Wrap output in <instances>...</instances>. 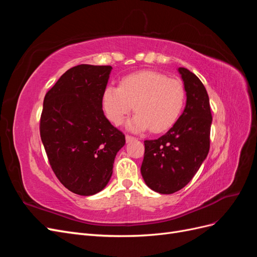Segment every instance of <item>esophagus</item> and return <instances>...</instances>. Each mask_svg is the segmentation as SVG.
Segmentation results:
<instances>
[{"mask_svg":"<svg viewBox=\"0 0 257 257\" xmlns=\"http://www.w3.org/2000/svg\"><path fill=\"white\" fill-rule=\"evenodd\" d=\"M125 139H126V143H130V142H132V141H135V137H133V136H131V135H126L125 136Z\"/></svg>","mask_w":257,"mask_h":257,"instance_id":"1","label":"esophagus"}]
</instances>
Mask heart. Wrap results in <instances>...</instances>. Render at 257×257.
<instances>
[{
  "label": "heart",
  "instance_id": "b5f03b06",
  "mask_svg": "<svg viewBox=\"0 0 257 257\" xmlns=\"http://www.w3.org/2000/svg\"><path fill=\"white\" fill-rule=\"evenodd\" d=\"M185 99L181 80L168 78L159 72L144 71L125 76L119 87H107L102 104L107 118L115 125H120L134 105L137 113L128 121L127 127L134 132L150 128L153 133H162L180 118Z\"/></svg>",
  "mask_w": 257,
  "mask_h": 257
}]
</instances>
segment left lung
<instances>
[{"mask_svg":"<svg viewBox=\"0 0 257 257\" xmlns=\"http://www.w3.org/2000/svg\"><path fill=\"white\" fill-rule=\"evenodd\" d=\"M186 92L180 118L165 135L145 141L142 176L161 194H173L188 184L207 158L212 115L205 85L188 68L179 67Z\"/></svg>","mask_w":257,"mask_h":257,"instance_id":"obj_1","label":"left lung"}]
</instances>
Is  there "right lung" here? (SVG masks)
Here are the masks:
<instances>
[{"mask_svg": "<svg viewBox=\"0 0 257 257\" xmlns=\"http://www.w3.org/2000/svg\"><path fill=\"white\" fill-rule=\"evenodd\" d=\"M112 67L80 64L69 68L46 93L40 132L54 175L82 196L109 182L114 158L125 136L108 121L102 97Z\"/></svg>", "mask_w": 257, "mask_h": 257, "instance_id": "add662e5", "label": "right lung"}]
</instances>
